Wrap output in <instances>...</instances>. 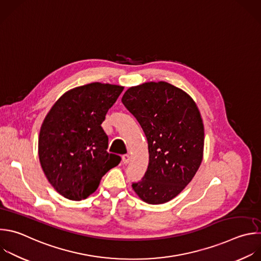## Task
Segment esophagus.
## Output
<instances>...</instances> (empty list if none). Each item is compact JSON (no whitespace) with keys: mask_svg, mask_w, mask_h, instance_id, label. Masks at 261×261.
I'll return each instance as SVG.
<instances>
[{"mask_svg":"<svg viewBox=\"0 0 261 261\" xmlns=\"http://www.w3.org/2000/svg\"><path fill=\"white\" fill-rule=\"evenodd\" d=\"M122 161H123L124 164H128L129 161H130V155H129V154H124V155L122 156Z\"/></svg>","mask_w":261,"mask_h":261,"instance_id":"34e87169","label":"esophagus"}]
</instances>
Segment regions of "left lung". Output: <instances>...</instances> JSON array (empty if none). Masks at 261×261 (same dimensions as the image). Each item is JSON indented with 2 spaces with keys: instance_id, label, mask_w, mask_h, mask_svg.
Returning a JSON list of instances; mask_svg holds the SVG:
<instances>
[{
  "instance_id": "left-lung-1",
  "label": "left lung",
  "mask_w": 261,
  "mask_h": 261,
  "mask_svg": "<svg viewBox=\"0 0 261 261\" xmlns=\"http://www.w3.org/2000/svg\"><path fill=\"white\" fill-rule=\"evenodd\" d=\"M122 102L148 143L147 170L132 188L147 204L169 202L192 181L203 160L204 125L199 109L189 94L166 82L131 87Z\"/></svg>"
}]
</instances>
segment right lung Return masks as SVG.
<instances>
[{"instance_id":"obj_1","label":"right lung","mask_w":261,"mask_h":261,"mask_svg":"<svg viewBox=\"0 0 261 261\" xmlns=\"http://www.w3.org/2000/svg\"><path fill=\"white\" fill-rule=\"evenodd\" d=\"M124 87L91 83L65 92L47 114L39 135V159L51 186L68 200L93 194L121 156L108 152L101 124Z\"/></svg>"}]
</instances>
